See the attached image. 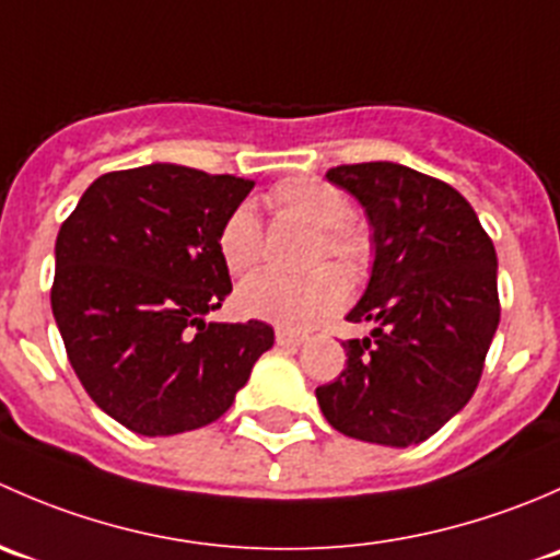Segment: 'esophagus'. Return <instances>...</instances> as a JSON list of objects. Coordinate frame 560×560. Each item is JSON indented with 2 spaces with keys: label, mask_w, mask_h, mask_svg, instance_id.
Here are the masks:
<instances>
[{
  "label": "esophagus",
  "mask_w": 560,
  "mask_h": 560,
  "mask_svg": "<svg viewBox=\"0 0 560 560\" xmlns=\"http://www.w3.org/2000/svg\"><path fill=\"white\" fill-rule=\"evenodd\" d=\"M303 341H306V336H303V332L284 330V327H279V330H276V343H279V347H301Z\"/></svg>",
  "instance_id": "1"
}]
</instances>
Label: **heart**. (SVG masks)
Returning <instances> with one entry per match:
<instances>
[{
    "label": "heart",
    "instance_id": "heart-1",
    "mask_svg": "<svg viewBox=\"0 0 560 560\" xmlns=\"http://www.w3.org/2000/svg\"><path fill=\"white\" fill-rule=\"evenodd\" d=\"M276 217H290L314 228L312 262L336 259L352 276H363L374 257V238L363 222L352 219V197L336 184L312 175L284 178L265 197ZM217 252L224 268L244 276L265 257V235L257 213L248 202L235 206L222 219L217 233ZM349 298L347 279L332 265H319L303 276L257 273L238 287V312L265 319L284 330H306L316 322L341 312Z\"/></svg>",
    "mask_w": 560,
    "mask_h": 560
}]
</instances>
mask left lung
Returning a JSON list of instances; mask_svg holds the SVG:
<instances>
[{"mask_svg": "<svg viewBox=\"0 0 560 560\" xmlns=\"http://www.w3.org/2000/svg\"><path fill=\"white\" fill-rule=\"evenodd\" d=\"M360 200L374 228V268L343 341L347 369L316 387L325 420L360 442L409 447L455 417L482 376L501 319L495 248L466 197L395 162L325 173Z\"/></svg>", "mask_w": 560, "mask_h": 560, "instance_id": "obj_1", "label": "left lung"}]
</instances>
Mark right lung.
Here are the masks:
<instances>
[{
    "instance_id": "obj_1",
    "label": "right lung",
    "mask_w": 560,
    "mask_h": 560,
    "mask_svg": "<svg viewBox=\"0 0 560 560\" xmlns=\"http://www.w3.org/2000/svg\"><path fill=\"white\" fill-rule=\"evenodd\" d=\"M254 180L156 165L100 175L56 235L50 308L94 404L140 436L219 420L273 347L259 319L206 322L233 292L222 219Z\"/></svg>"
}]
</instances>
